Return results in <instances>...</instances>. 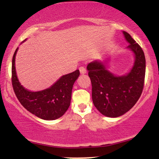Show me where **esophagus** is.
I'll return each instance as SVG.
<instances>
[{
	"instance_id": "34e87169",
	"label": "esophagus",
	"mask_w": 159,
	"mask_h": 159,
	"mask_svg": "<svg viewBox=\"0 0 159 159\" xmlns=\"http://www.w3.org/2000/svg\"><path fill=\"white\" fill-rule=\"evenodd\" d=\"M79 70H80V74H81V75H84V74L87 73L86 69L84 68V67H80Z\"/></svg>"
}]
</instances>
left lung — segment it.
<instances>
[{
    "mask_svg": "<svg viewBox=\"0 0 159 159\" xmlns=\"http://www.w3.org/2000/svg\"><path fill=\"white\" fill-rule=\"evenodd\" d=\"M123 34L133 53L134 61L129 72L116 75L108 70V58L95 60L88 64L87 69L92 83V98L94 106L102 114L111 118L122 116L140 98L145 75V58L143 51L130 34Z\"/></svg>",
    "mask_w": 159,
    "mask_h": 159,
    "instance_id": "1",
    "label": "left lung"
}]
</instances>
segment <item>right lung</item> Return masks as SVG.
Instances as JSON below:
<instances>
[{
    "instance_id": "1",
    "label": "right lung",
    "mask_w": 159,
    "mask_h": 159,
    "mask_svg": "<svg viewBox=\"0 0 159 159\" xmlns=\"http://www.w3.org/2000/svg\"><path fill=\"white\" fill-rule=\"evenodd\" d=\"M18 49L15 51L12 59V85L19 102L28 111L44 120H55L61 117L70 106L71 90L79 77L80 71L61 76L45 90L30 91L21 85L17 77L15 61Z\"/></svg>"
}]
</instances>
